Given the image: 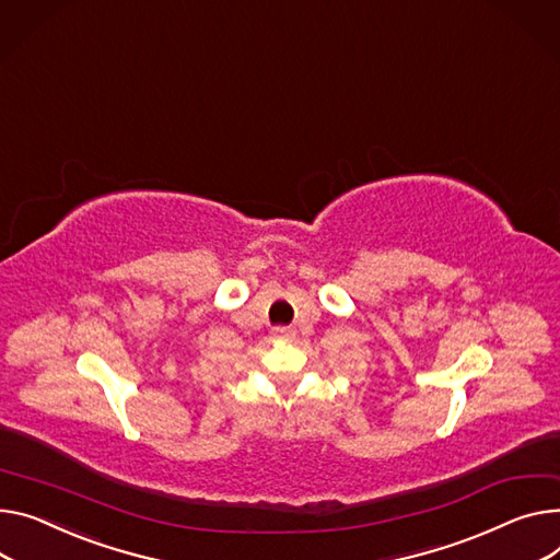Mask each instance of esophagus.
I'll list each match as a JSON object with an SVG mask.
<instances>
[{
    "instance_id": "esophagus-1",
    "label": "esophagus",
    "mask_w": 560,
    "mask_h": 560,
    "mask_svg": "<svg viewBox=\"0 0 560 560\" xmlns=\"http://www.w3.org/2000/svg\"><path fill=\"white\" fill-rule=\"evenodd\" d=\"M272 338L279 340V342H290V340H294V330L288 328V326H275L272 328Z\"/></svg>"
}]
</instances>
